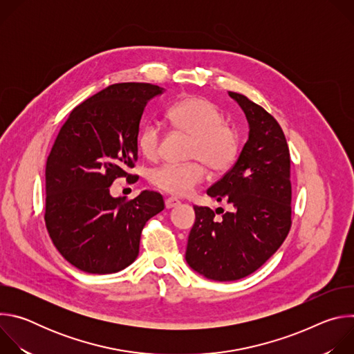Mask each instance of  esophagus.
I'll return each instance as SVG.
<instances>
[{"label":"esophagus","instance_id":"1","mask_svg":"<svg viewBox=\"0 0 354 354\" xmlns=\"http://www.w3.org/2000/svg\"><path fill=\"white\" fill-rule=\"evenodd\" d=\"M179 203H180V201L176 197H168L165 200V207L167 209H172V207H176Z\"/></svg>","mask_w":354,"mask_h":354}]
</instances>
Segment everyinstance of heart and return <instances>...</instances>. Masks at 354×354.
Here are the masks:
<instances>
[{
	"mask_svg": "<svg viewBox=\"0 0 354 354\" xmlns=\"http://www.w3.org/2000/svg\"><path fill=\"white\" fill-rule=\"evenodd\" d=\"M172 127L190 140L183 164H164L149 174V182L157 189L174 194L187 196L207 178V166L216 172L228 171L239 156L238 131L224 123L220 108L203 96H190L174 104L168 111ZM161 129L157 123H147L140 130L137 144L141 154L156 160L161 151Z\"/></svg>",
	"mask_w": 354,
	"mask_h": 354,
	"instance_id": "obj_1",
	"label": "heart"
}]
</instances>
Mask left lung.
Masks as SVG:
<instances>
[{"label":"left lung","instance_id":"8db88e82","mask_svg":"<svg viewBox=\"0 0 354 354\" xmlns=\"http://www.w3.org/2000/svg\"><path fill=\"white\" fill-rule=\"evenodd\" d=\"M242 108L249 137L234 167L207 194L234 209L221 218L194 206L186 262L216 281H234L257 272L284 242L291 227L290 151L277 120L245 95L230 92Z\"/></svg>","mask_w":354,"mask_h":354}]
</instances>
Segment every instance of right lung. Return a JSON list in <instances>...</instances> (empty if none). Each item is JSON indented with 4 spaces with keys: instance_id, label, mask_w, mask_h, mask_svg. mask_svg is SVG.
I'll list each match as a JSON object with an SVG mask.
<instances>
[{
    "instance_id": "1",
    "label": "right lung",
    "mask_w": 354,
    "mask_h": 354,
    "mask_svg": "<svg viewBox=\"0 0 354 354\" xmlns=\"http://www.w3.org/2000/svg\"><path fill=\"white\" fill-rule=\"evenodd\" d=\"M162 88L122 82L75 106L46 162V228L62 257L92 274L116 273L138 257L145 223L164 210L158 192L112 197L111 185L130 178L138 124Z\"/></svg>"
}]
</instances>
